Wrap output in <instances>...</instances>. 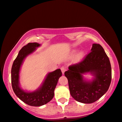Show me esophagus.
<instances>
[{
	"instance_id": "34e87169",
	"label": "esophagus",
	"mask_w": 122,
	"mask_h": 122,
	"mask_svg": "<svg viewBox=\"0 0 122 122\" xmlns=\"http://www.w3.org/2000/svg\"><path fill=\"white\" fill-rule=\"evenodd\" d=\"M61 71H62V74H64V73H65V71H66V68H65V67H64V66L61 67Z\"/></svg>"
}]
</instances>
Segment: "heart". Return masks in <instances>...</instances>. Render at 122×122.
Returning <instances> with one entry per match:
<instances>
[{
  "label": "heart",
  "instance_id": "b5f03b06",
  "mask_svg": "<svg viewBox=\"0 0 122 122\" xmlns=\"http://www.w3.org/2000/svg\"><path fill=\"white\" fill-rule=\"evenodd\" d=\"M76 52V50H73V51H71L70 53V55H69L70 57H72L73 56L75 55ZM85 55V53L84 51H80V52L78 53L77 55H76L75 57H74V62L76 63L80 62V61H82V60H83V58H84Z\"/></svg>",
  "mask_w": 122,
  "mask_h": 122
}]
</instances>
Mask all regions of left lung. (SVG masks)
Instances as JSON below:
<instances>
[{
  "instance_id": "obj_1",
  "label": "left lung",
  "mask_w": 122,
  "mask_h": 122,
  "mask_svg": "<svg viewBox=\"0 0 122 122\" xmlns=\"http://www.w3.org/2000/svg\"><path fill=\"white\" fill-rule=\"evenodd\" d=\"M65 72L70 93L78 102L92 103L102 97L109 88L111 81L110 62L103 48L93 44L91 52L78 64L69 66ZM89 72L94 76L92 81L83 74Z\"/></svg>"
}]
</instances>
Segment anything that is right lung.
I'll return each instance as SVG.
<instances>
[{
    "label": "right lung",
    "mask_w": 122,
    "mask_h": 122,
    "mask_svg": "<svg viewBox=\"0 0 122 122\" xmlns=\"http://www.w3.org/2000/svg\"><path fill=\"white\" fill-rule=\"evenodd\" d=\"M40 45L37 42H30L23 46L19 51L11 69V83L15 94L25 103L36 107L45 105L52 100L58 79L62 76L61 70L58 69L48 73L43 83L36 90L27 92L20 87L19 73L22 64L25 58Z\"/></svg>",
    "instance_id": "add662e5"
}]
</instances>
